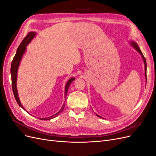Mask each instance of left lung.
<instances>
[{"instance_id":"left-lung-1","label":"left lung","mask_w":156,"mask_h":156,"mask_svg":"<svg viewBox=\"0 0 156 156\" xmlns=\"http://www.w3.org/2000/svg\"><path fill=\"white\" fill-rule=\"evenodd\" d=\"M130 44L132 45V47H133V48H135L136 51H137L139 52V53L141 55V56H142V57H143V60H144V63L145 77H146V66H146V59H145V58H144V55H143L142 52H141V51H140V48H139V47L138 44H136V42H135V41H130ZM96 115H97V116H98V117L101 118L100 116H99V115H97V114H96ZM102 119H103V118H102Z\"/></svg>"}]
</instances>
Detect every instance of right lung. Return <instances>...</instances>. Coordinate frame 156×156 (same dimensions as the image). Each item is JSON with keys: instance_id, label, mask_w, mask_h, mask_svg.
Segmentation results:
<instances>
[{"instance_id": "right-lung-1", "label": "right lung", "mask_w": 156, "mask_h": 156, "mask_svg": "<svg viewBox=\"0 0 156 156\" xmlns=\"http://www.w3.org/2000/svg\"><path fill=\"white\" fill-rule=\"evenodd\" d=\"M35 36H36V32H30L28 33L27 36L25 37L24 39H23V40L22 41L20 46L18 47L16 54L15 56H14V57H13V60L12 62V65H11L10 73H11V76H12V90H13V92L14 94V97H15L17 103H18V105H20L21 108H23L25 111H26V110L25 109V108L23 107L22 104L21 103L20 98H19V95H18L17 89V69L19 68V66H20L21 58L23 57V55H24L25 52L26 51V49H27L26 47L28 45V44H30V42L33 40V38L35 37ZM74 80H75L74 77L70 78L66 84V86H65V98H66L68 90V88L70 86V84L74 81ZM64 105H65V104H64L62 105V108H60V110L57 113H56L55 115H54L53 116H51L48 118H39V119L42 120H49L50 119H53V118H55L56 116H57L58 115H60V113L62 112V111H63L64 108Z\"/></svg>"}]
</instances>
